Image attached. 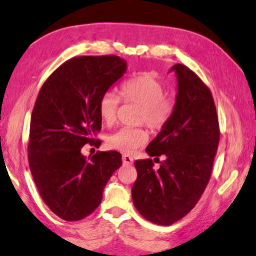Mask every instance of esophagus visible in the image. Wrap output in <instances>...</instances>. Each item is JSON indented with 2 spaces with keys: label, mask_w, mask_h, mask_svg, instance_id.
<instances>
[{
  "label": "esophagus",
  "mask_w": 256,
  "mask_h": 256,
  "mask_svg": "<svg viewBox=\"0 0 256 256\" xmlns=\"http://www.w3.org/2000/svg\"><path fill=\"white\" fill-rule=\"evenodd\" d=\"M122 162H124V164L130 165V164H132V163H134V158H132L130 155L124 154V155H122Z\"/></svg>",
  "instance_id": "esophagus-1"
}]
</instances>
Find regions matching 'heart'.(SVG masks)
Wrapping results in <instances>:
<instances>
[{"mask_svg": "<svg viewBox=\"0 0 256 256\" xmlns=\"http://www.w3.org/2000/svg\"><path fill=\"white\" fill-rule=\"evenodd\" d=\"M165 85L153 74L142 73L126 80L119 88V96L122 101L140 106L137 124H145L150 132H158L172 119L176 111V102L165 96ZM119 98L114 93L106 92L98 102V114L103 124L111 126L116 118ZM148 140L142 128H120L106 140L112 150L122 153H132L140 148Z\"/></svg>", "mask_w": 256, "mask_h": 256, "instance_id": "b5f03b06", "label": "heart"}]
</instances>
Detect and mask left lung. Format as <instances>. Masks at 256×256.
<instances>
[{"label":"left lung","mask_w":256,"mask_h":256,"mask_svg":"<svg viewBox=\"0 0 256 256\" xmlns=\"http://www.w3.org/2000/svg\"><path fill=\"white\" fill-rule=\"evenodd\" d=\"M178 78L172 119L147 146L152 158L137 160L132 202L147 220L170 226L189 214L206 190L220 138L214 98L209 88L183 64L171 72ZM166 158L159 162V156ZM160 162L158 169L154 162Z\"/></svg>","instance_id":"8db88e82"}]
</instances>
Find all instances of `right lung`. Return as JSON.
I'll use <instances>...</instances> for the list:
<instances>
[{
  "label": "right lung",
  "instance_id": "obj_1",
  "mask_svg": "<svg viewBox=\"0 0 256 256\" xmlns=\"http://www.w3.org/2000/svg\"><path fill=\"white\" fill-rule=\"evenodd\" d=\"M127 70L119 56H78L46 80L30 121L28 160L36 186L49 209L67 222L80 220L101 204L103 189L122 164L119 152L85 158L86 144L100 147L98 102Z\"/></svg>",
  "mask_w": 256,
  "mask_h": 256
}]
</instances>
